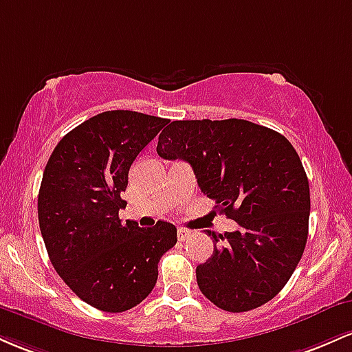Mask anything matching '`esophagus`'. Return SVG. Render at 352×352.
Segmentation results:
<instances>
[{
    "instance_id": "34e87169",
    "label": "esophagus",
    "mask_w": 352,
    "mask_h": 352,
    "mask_svg": "<svg viewBox=\"0 0 352 352\" xmlns=\"http://www.w3.org/2000/svg\"><path fill=\"white\" fill-rule=\"evenodd\" d=\"M190 235H192V232L187 228H179L177 230V238H179V241H185L187 238H190Z\"/></svg>"
}]
</instances>
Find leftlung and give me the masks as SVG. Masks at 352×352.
I'll return each instance as SVG.
<instances>
[{
    "instance_id": "left-lung-1",
    "label": "left lung",
    "mask_w": 352,
    "mask_h": 352,
    "mask_svg": "<svg viewBox=\"0 0 352 352\" xmlns=\"http://www.w3.org/2000/svg\"><path fill=\"white\" fill-rule=\"evenodd\" d=\"M157 153L192 165L201 192L240 227L218 238L208 232L215 248L197 266L200 292L230 313L273 300L308 240L309 184L289 140L243 119L173 120Z\"/></svg>"
}]
</instances>
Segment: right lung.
Wrapping results in <instances>:
<instances>
[{"instance_id":"1","label":"right lung","mask_w":352,"mask_h":352,"mask_svg":"<svg viewBox=\"0 0 352 352\" xmlns=\"http://www.w3.org/2000/svg\"><path fill=\"white\" fill-rule=\"evenodd\" d=\"M167 119L107 111L72 129L43 173L38 218L50 260L87 305L122 313L151 294L159 261L177 243L168 221L140 228L120 223L131 165Z\"/></svg>"}]
</instances>
